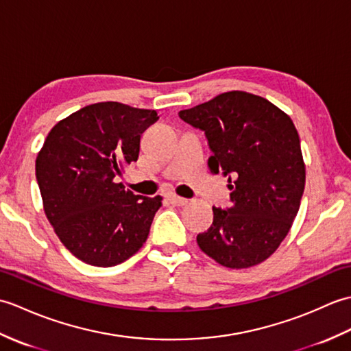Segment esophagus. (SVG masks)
<instances>
[{
	"label": "esophagus",
	"instance_id": "obj_1",
	"mask_svg": "<svg viewBox=\"0 0 351 351\" xmlns=\"http://www.w3.org/2000/svg\"><path fill=\"white\" fill-rule=\"evenodd\" d=\"M168 199H169L171 204H174V206H186V204H188V199L183 198V197H178L173 192L168 193Z\"/></svg>",
	"mask_w": 351,
	"mask_h": 351
}]
</instances>
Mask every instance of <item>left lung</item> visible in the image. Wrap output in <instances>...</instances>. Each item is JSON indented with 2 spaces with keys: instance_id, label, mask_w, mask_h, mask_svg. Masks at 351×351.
<instances>
[{
  "instance_id": "8db88e82",
  "label": "left lung",
  "mask_w": 351,
  "mask_h": 351,
  "mask_svg": "<svg viewBox=\"0 0 351 351\" xmlns=\"http://www.w3.org/2000/svg\"><path fill=\"white\" fill-rule=\"evenodd\" d=\"M204 132L208 168L228 177L231 206L213 207V223L197 236L201 251L230 269L274 254L290 231L305 189L300 139L290 117L267 99L228 91L178 112Z\"/></svg>"
}]
</instances>
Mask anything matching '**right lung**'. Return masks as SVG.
Wrapping results in <instances>:
<instances>
[{"label": "right lung", "instance_id": "add662e5", "mask_svg": "<svg viewBox=\"0 0 351 351\" xmlns=\"http://www.w3.org/2000/svg\"><path fill=\"white\" fill-rule=\"evenodd\" d=\"M158 112L119 102L82 108L58 121L36 159L46 217L70 252L97 267L136 254L162 197H143L115 180L138 160L143 132Z\"/></svg>", "mask_w": 351, "mask_h": 351}]
</instances>
